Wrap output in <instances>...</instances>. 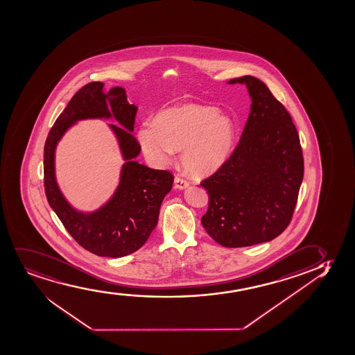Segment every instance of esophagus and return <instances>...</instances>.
I'll return each instance as SVG.
<instances>
[{"mask_svg": "<svg viewBox=\"0 0 355 355\" xmlns=\"http://www.w3.org/2000/svg\"><path fill=\"white\" fill-rule=\"evenodd\" d=\"M189 182L187 180H184V178H181L180 175H176L174 179V187L178 189H184L186 187H189Z\"/></svg>", "mask_w": 355, "mask_h": 355, "instance_id": "34e87169", "label": "esophagus"}]
</instances>
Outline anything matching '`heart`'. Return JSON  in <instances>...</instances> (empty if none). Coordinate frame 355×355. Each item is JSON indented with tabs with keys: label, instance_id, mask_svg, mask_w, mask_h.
<instances>
[{
	"label": "heart",
	"instance_id": "obj_1",
	"mask_svg": "<svg viewBox=\"0 0 355 355\" xmlns=\"http://www.w3.org/2000/svg\"><path fill=\"white\" fill-rule=\"evenodd\" d=\"M137 138L153 161L164 163L174 150H181V163L189 174L207 175L233 153L236 123L215 107L181 104L158 112L151 126L140 127Z\"/></svg>",
	"mask_w": 355,
	"mask_h": 355
}]
</instances>
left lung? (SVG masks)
<instances>
[{
	"label": "left lung",
	"mask_w": 355,
	"mask_h": 355,
	"mask_svg": "<svg viewBox=\"0 0 355 355\" xmlns=\"http://www.w3.org/2000/svg\"><path fill=\"white\" fill-rule=\"evenodd\" d=\"M252 98L241 138L223 166L202 180L209 207L202 225L222 246L277 238L292 220L304 178L300 138L287 109L254 76L235 78Z\"/></svg>",
	"instance_id": "1"
}]
</instances>
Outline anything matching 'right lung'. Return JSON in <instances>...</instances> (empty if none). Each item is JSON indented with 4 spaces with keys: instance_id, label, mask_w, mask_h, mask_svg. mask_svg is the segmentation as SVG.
Listing matches in <instances>:
<instances>
[{
    "instance_id": "obj_1",
    "label": "right lung",
    "mask_w": 355,
    "mask_h": 355,
    "mask_svg": "<svg viewBox=\"0 0 355 355\" xmlns=\"http://www.w3.org/2000/svg\"><path fill=\"white\" fill-rule=\"evenodd\" d=\"M103 85L92 81L76 91L51 127L44 145V191L50 207L76 243L97 256L119 258L138 251L148 241L157 225L162 202L173 187L174 175L135 161L141 150L132 135L138 108L128 103L125 89L114 87L104 94ZM112 116L122 125L111 126L127 161L121 184L112 199L97 212H76L62 198L54 180L55 144L79 119Z\"/></svg>"
}]
</instances>
